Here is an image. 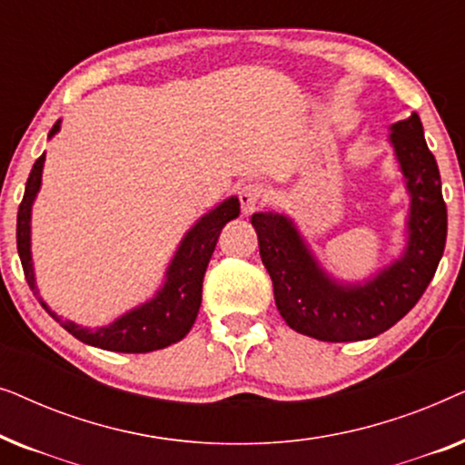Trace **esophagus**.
<instances>
[{
    "label": "esophagus",
    "instance_id": "34e87169",
    "mask_svg": "<svg viewBox=\"0 0 465 465\" xmlns=\"http://www.w3.org/2000/svg\"><path fill=\"white\" fill-rule=\"evenodd\" d=\"M239 201H241V212L250 215L252 212H256L258 207H262L266 203L264 188L260 186V183H245V186L239 190Z\"/></svg>",
    "mask_w": 465,
    "mask_h": 465
}]
</instances>
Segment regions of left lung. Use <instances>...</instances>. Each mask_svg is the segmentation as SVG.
Masks as SVG:
<instances>
[{"label": "left lung", "mask_w": 465, "mask_h": 465, "mask_svg": "<svg viewBox=\"0 0 465 465\" xmlns=\"http://www.w3.org/2000/svg\"><path fill=\"white\" fill-rule=\"evenodd\" d=\"M390 143L411 194L409 237L402 256L364 283H341L330 277L288 215H252L275 304L296 332L328 342L372 339L402 320L434 277L447 243V205L421 118L411 114L391 124Z\"/></svg>", "instance_id": "1"}]
</instances>
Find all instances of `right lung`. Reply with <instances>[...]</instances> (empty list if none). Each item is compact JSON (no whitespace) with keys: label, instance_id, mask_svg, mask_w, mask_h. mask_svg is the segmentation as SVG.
<instances>
[{"label":"right lung","instance_id":"obj_1","mask_svg":"<svg viewBox=\"0 0 465 465\" xmlns=\"http://www.w3.org/2000/svg\"><path fill=\"white\" fill-rule=\"evenodd\" d=\"M61 129V120L50 129L48 137H53ZM46 154L37 158L31 169L25 196L16 215V247L21 264L25 271L29 288L37 296L34 262H31V207L42 186V169ZM239 199L231 196L218 207L203 215L196 224L186 232L177 247L173 260H171L167 272H164L163 288L156 292L154 298L145 301L139 307L126 311L118 320L101 328H82L78 323L61 320L48 304L42 301V307L67 330L75 339L86 345L105 349V351L120 353H148L156 349H164L173 342L182 341L190 332L193 323L199 315L203 277H205L207 264L218 243V237L228 222L239 218Z\"/></svg>","mask_w":465,"mask_h":465}]
</instances>
